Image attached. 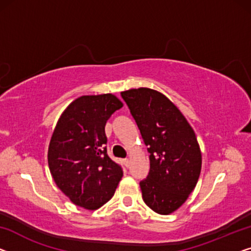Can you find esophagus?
Listing matches in <instances>:
<instances>
[{
    "label": "esophagus",
    "mask_w": 251,
    "mask_h": 251,
    "mask_svg": "<svg viewBox=\"0 0 251 251\" xmlns=\"http://www.w3.org/2000/svg\"><path fill=\"white\" fill-rule=\"evenodd\" d=\"M129 159H125L124 160V164H125V167H128L129 166Z\"/></svg>",
    "instance_id": "1"
}]
</instances>
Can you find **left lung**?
Masks as SVG:
<instances>
[{
    "label": "left lung",
    "mask_w": 251,
    "mask_h": 251,
    "mask_svg": "<svg viewBox=\"0 0 251 251\" xmlns=\"http://www.w3.org/2000/svg\"><path fill=\"white\" fill-rule=\"evenodd\" d=\"M121 95L150 152V171L140 182L144 203L158 214L177 211L195 189L201 152L193 127L171 100L150 88Z\"/></svg>",
    "instance_id": "8db88e82"
}]
</instances>
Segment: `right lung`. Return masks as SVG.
Masks as SVG:
<instances>
[{
  "instance_id": "1",
  "label": "right lung",
  "mask_w": 251,
  "mask_h": 251,
  "mask_svg": "<svg viewBox=\"0 0 251 251\" xmlns=\"http://www.w3.org/2000/svg\"><path fill=\"white\" fill-rule=\"evenodd\" d=\"M123 102L113 93L78 97L63 111L48 145L56 186L77 206L97 209L114 196L123 171L107 154L104 126Z\"/></svg>"
}]
</instances>
